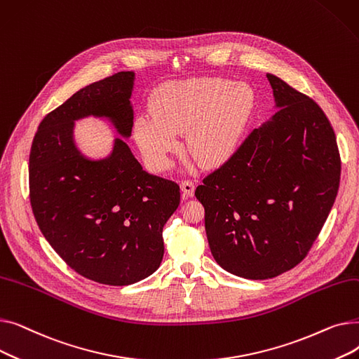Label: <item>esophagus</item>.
Wrapping results in <instances>:
<instances>
[{"mask_svg":"<svg viewBox=\"0 0 359 359\" xmlns=\"http://www.w3.org/2000/svg\"><path fill=\"white\" fill-rule=\"evenodd\" d=\"M180 191H182L183 196L191 198L195 194V184L192 182H189V180H184V182L180 183Z\"/></svg>","mask_w":359,"mask_h":359,"instance_id":"obj_1","label":"esophagus"}]
</instances>
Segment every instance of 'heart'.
Wrapping results in <instances>:
<instances>
[{"label": "heart", "instance_id": "heart-1", "mask_svg": "<svg viewBox=\"0 0 359 359\" xmlns=\"http://www.w3.org/2000/svg\"><path fill=\"white\" fill-rule=\"evenodd\" d=\"M255 106V91L246 83L222 77H198L160 86L149 113L134 122V138L148 165L164 172L186 132V151L203 167L227 161Z\"/></svg>", "mask_w": 359, "mask_h": 359}]
</instances>
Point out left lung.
Segmentation results:
<instances>
[{
  "instance_id": "obj_1",
  "label": "left lung",
  "mask_w": 359,
  "mask_h": 359,
  "mask_svg": "<svg viewBox=\"0 0 359 359\" xmlns=\"http://www.w3.org/2000/svg\"><path fill=\"white\" fill-rule=\"evenodd\" d=\"M266 77L275 115L195 191L214 259L246 279L275 278L307 256L341 180L325 111L276 75Z\"/></svg>"
}]
</instances>
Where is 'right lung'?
I'll list each match as a JSON object with an SVG mask.
<instances>
[{
    "label": "right lung",
    "instance_id": "obj_1",
    "mask_svg": "<svg viewBox=\"0 0 359 359\" xmlns=\"http://www.w3.org/2000/svg\"><path fill=\"white\" fill-rule=\"evenodd\" d=\"M135 72L83 87L43 118L29 158L37 225L69 268L106 285L154 273L164 255L163 227L177 210L179 186L147 173L125 142L134 126ZM106 120L121 139L93 159L74 141V122Z\"/></svg>",
    "mask_w": 359,
    "mask_h": 359
}]
</instances>
